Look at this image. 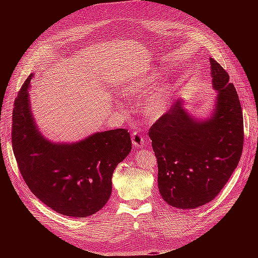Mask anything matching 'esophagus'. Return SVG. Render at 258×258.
Segmentation results:
<instances>
[{"instance_id":"1","label":"esophagus","mask_w":258,"mask_h":258,"mask_svg":"<svg viewBox=\"0 0 258 258\" xmlns=\"http://www.w3.org/2000/svg\"><path fill=\"white\" fill-rule=\"evenodd\" d=\"M132 141H133V145L135 147H143V146H145V143H146V141L143 137V135L139 132H134L133 133Z\"/></svg>"}]
</instances>
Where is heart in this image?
Masks as SVG:
<instances>
[{
	"label": "heart",
	"instance_id": "obj_1",
	"mask_svg": "<svg viewBox=\"0 0 258 258\" xmlns=\"http://www.w3.org/2000/svg\"><path fill=\"white\" fill-rule=\"evenodd\" d=\"M155 81V76L130 81L123 89V97L127 99H138L144 96L152 91ZM168 93L169 86L166 84H162L153 90L152 94L146 98L143 107V112L147 118L157 119L165 112L168 103Z\"/></svg>",
	"mask_w": 258,
	"mask_h": 258
}]
</instances>
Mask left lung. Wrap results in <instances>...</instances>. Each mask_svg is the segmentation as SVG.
Listing matches in <instances>:
<instances>
[{"instance_id":"8db88e82","label":"left lung","mask_w":258,"mask_h":258,"mask_svg":"<svg viewBox=\"0 0 258 258\" xmlns=\"http://www.w3.org/2000/svg\"><path fill=\"white\" fill-rule=\"evenodd\" d=\"M215 110L198 121L175 102L151 126L160 195L172 207L194 209L211 202L236 168L243 146V119L229 74L210 58Z\"/></svg>"}]
</instances>
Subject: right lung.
<instances>
[{
  "instance_id": "obj_1",
  "label": "right lung",
  "mask_w": 258,
  "mask_h": 258,
  "mask_svg": "<svg viewBox=\"0 0 258 258\" xmlns=\"http://www.w3.org/2000/svg\"><path fill=\"white\" fill-rule=\"evenodd\" d=\"M30 75L12 111L11 142L22 177L31 192L60 214L85 218L100 210L112 194V175L130 154L128 131L92 135L74 144H53L40 136L29 107Z\"/></svg>"
}]
</instances>
